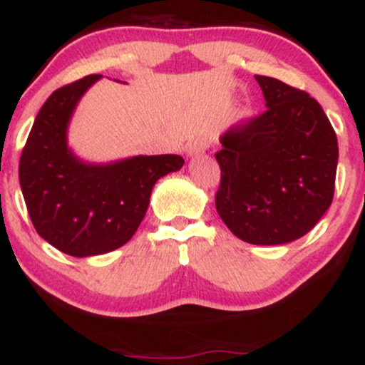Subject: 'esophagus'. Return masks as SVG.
<instances>
[{
    "label": "esophagus",
    "instance_id": "esophagus-1",
    "mask_svg": "<svg viewBox=\"0 0 365 365\" xmlns=\"http://www.w3.org/2000/svg\"><path fill=\"white\" fill-rule=\"evenodd\" d=\"M206 149H207V140L204 139V137H197L195 140L190 142L187 153H188V156L194 158V156H200V154L206 153Z\"/></svg>",
    "mask_w": 365,
    "mask_h": 365
}]
</instances>
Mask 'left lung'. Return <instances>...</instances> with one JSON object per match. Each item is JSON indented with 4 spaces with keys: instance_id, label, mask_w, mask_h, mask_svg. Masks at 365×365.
Returning <instances> with one entry per match:
<instances>
[{
    "instance_id": "left-lung-1",
    "label": "left lung",
    "mask_w": 365,
    "mask_h": 365,
    "mask_svg": "<svg viewBox=\"0 0 365 365\" xmlns=\"http://www.w3.org/2000/svg\"><path fill=\"white\" fill-rule=\"evenodd\" d=\"M255 81L267 110L221 135L216 209L240 240L288 244L311 232L333 202L336 133L307 92L264 75Z\"/></svg>"
}]
</instances>
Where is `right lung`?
<instances>
[{"label": "right lung", "mask_w": 365, "mask_h": 365, "mask_svg": "<svg viewBox=\"0 0 365 365\" xmlns=\"http://www.w3.org/2000/svg\"><path fill=\"white\" fill-rule=\"evenodd\" d=\"M103 75L56 89L43 104L20 156L19 178L36 232L61 252L89 257L125 245L144 220L154 183L183 166L177 154L87 165L66 145L83 92Z\"/></svg>", "instance_id": "add662e5"}]
</instances>
